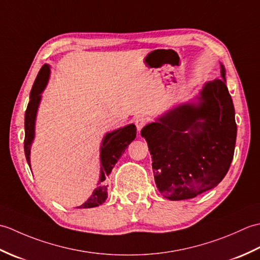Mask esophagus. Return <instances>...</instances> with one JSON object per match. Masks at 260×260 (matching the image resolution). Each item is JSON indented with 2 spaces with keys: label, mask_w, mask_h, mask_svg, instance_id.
I'll use <instances>...</instances> for the list:
<instances>
[{
  "label": "esophagus",
  "mask_w": 260,
  "mask_h": 260,
  "mask_svg": "<svg viewBox=\"0 0 260 260\" xmlns=\"http://www.w3.org/2000/svg\"><path fill=\"white\" fill-rule=\"evenodd\" d=\"M146 124H147V120L144 117H139V118L135 119V125H136V128H137V132H139V133Z\"/></svg>",
  "instance_id": "esophagus-1"
}]
</instances>
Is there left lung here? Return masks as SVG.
I'll use <instances>...</instances> for the list:
<instances>
[{
    "label": "left lung",
    "mask_w": 260,
    "mask_h": 260,
    "mask_svg": "<svg viewBox=\"0 0 260 260\" xmlns=\"http://www.w3.org/2000/svg\"><path fill=\"white\" fill-rule=\"evenodd\" d=\"M221 79L203 85L192 101L180 104L141 131L152 155L154 180L172 201L196 198L222 181L234 157L235 108Z\"/></svg>",
    "instance_id": "1"
}]
</instances>
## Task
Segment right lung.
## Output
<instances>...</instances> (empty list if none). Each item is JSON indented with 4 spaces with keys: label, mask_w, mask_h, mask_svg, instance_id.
I'll return each instance as SVG.
<instances>
[{
    "label": "right lung",
    "mask_w": 260,
    "mask_h": 260,
    "mask_svg": "<svg viewBox=\"0 0 260 260\" xmlns=\"http://www.w3.org/2000/svg\"><path fill=\"white\" fill-rule=\"evenodd\" d=\"M50 76V66L43 64L42 68L39 71L37 79L33 84V87L30 92V102L27 104L24 116V153L26 157V162L30 164V153L31 145L35 140L36 134V119L39 105L41 102V93L45 90V88L49 81ZM136 137V126L134 124H128L124 127H120L118 129L109 132L104 136L101 145V176H99L98 186L93 190L92 194L88 200L79 206L80 209L95 208L101 206L107 199V185L105 183L106 176L112 172L115 164L117 163L119 157L123 155V153L132 142Z\"/></svg>",
    "instance_id": "add662e5"
}]
</instances>
